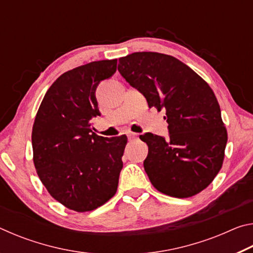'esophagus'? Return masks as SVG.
Masks as SVG:
<instances>
[{
	"mask_svg": "<svg viewBox=\"0 0 253 253\" xmlns=\"http://www.w3.org/2000/svg\"><path fill=\"white\" fill-rule=\"evenodd\" d=\"M126 135H127L128 139H129V140H131V139H135L136 137H137V134H135V132H132V131H128Z\"/></svg>",
	"mask_w": 253,
	"mask_h": 253,
	"instance_id": "1",
	"label": "esophagus"
}]
</instances>
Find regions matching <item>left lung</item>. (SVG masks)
Segmentation results:
<instances>
[{
  "label": "left lung",
  "instance_id": "obj_1",
  "mask_svg": "<svg viewBox=\"0 0 253 253\" xmlns=\"http://www.w3.org/2000/svg\"><path fill=\"white\" fill-rule=\"evenodd\" d=\"M118 71L146 98L164 108L169 138L151 132L144 169L154 187L174 198L200 193L219 173L228 134L210 85L195 71L169 54L134 52L119 59Z\"/></svg>",
  "mask_w": 253,
  "mask_h": 253
}]
</instances>
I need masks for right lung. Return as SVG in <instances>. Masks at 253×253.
Masks as SVG:
<instances>
[{"label":"right lung","mask_w":253,"mask_h":253,"mask_svg":"<svg viewBox=\"0 0 253 253\" xmlns=\"http://www.w3.org/2000/svg\"><path fill=\"white\" fill-rule=\"evenodd\" d=\"M117 59L100 60L61 75L44 95L32 129L33 162L41 182L66 208L92 211L113 198L123 169L125 135L98 136L96 89L116 72Z\"/></svg>","instance_id":"right-lung-1"}]
</instances>
